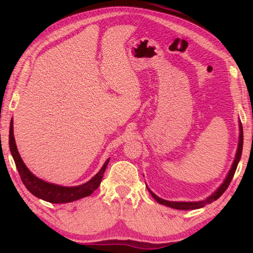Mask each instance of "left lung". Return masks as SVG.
Instances as JSON below:
<instances>
[{"label": "left lung", "mask_w": 253, "mask_h": 253, "mask_svg": "<svg viewBox=\"0 0 253 253\" xmlns=\"http://www.w3.org/2000/svg\"><path fill=\"white\" fill-rule=\"evenodd\" d=\"M243 144H244V131H243V125H241V122L239 120V140H238V147H237V151H236V155L234 159V162L232 164V168H230L228 174L226 176V178L224 179V181L222 182V185L219 186L217 189L214 191L211 196H209L207 199L201 201H169V200H164V199L158 197L155 193H153L151 190L149 189V187L147 186V189L149 190V192L151 193V196L157 200L160 204H163V206L169 207L171 209H176V210H197L206 207L207 204L212 203L213 201L217 200V199L221 197L223 193L225 192V190L227 189V187L229 186L230 181H232L234 174L236 171V169H237L238 163L241 158V153H243Z\"/></svg>", "instance_id": "8db88e82"}]
</instances>
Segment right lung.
Here are the masks:
<instances>
[{
    "label": "right lung",
    "mask_w": 253,
    "mask_h": 253,
    "mask_svg": "<svg viewBox=\"0 0 253 253\" xmlns=\"http://www.w3.org/2000/svg\"><path fill=\"white\" fill-rule=\"evenodd\" d=\"M9 150L12 153V157L15 161L16 168L19 173L21 180H23L24 185L26 186L32 195L37 198L42 199V200L51 202V203H68L79 200V199L90 196L101 184L102 177L105 171L107 164H109L110 159L105 161V163L102 166L101 169L96 173L92 178L84 182L83 185L79 186H73V187H66L61 186L56 184H52V182H47L43 179L39 178L36 175H34L27 168L24 163L23 159L20 158L19 152L16 147L15 138H14V127H13V120L10 121L9 126Z\"/></svg>",
    "instance_id": "add662e5"
}]
</instances>
